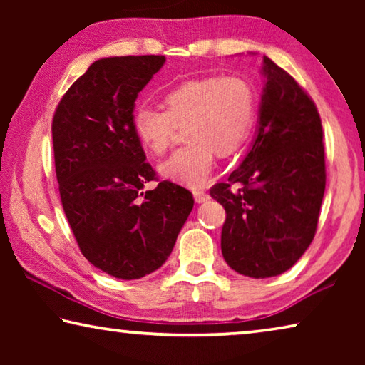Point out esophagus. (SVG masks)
I'll use <instances>...</instances> for the list:
<instances>
[{"label": "esophagus", "mask_w": 365, "mask_h": 365, "mask_svg": "<svg viewBox=\"0 0 365 365\" xmlns=\"http://www.w3.org/2000/svg\"><path fill=\"white\" fill-rule=\"evenodd\" d=\"M193 196H195V201L196 202H205L209 200V195L206 193L205 190H195L193 191Z\"/></svg>", "instance_id": "esophagus-1"}]
</instances>
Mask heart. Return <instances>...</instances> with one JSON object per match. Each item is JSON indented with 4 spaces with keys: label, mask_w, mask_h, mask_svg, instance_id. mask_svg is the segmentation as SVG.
Returning <instances> with one entry per match:
<instances>
[{
    "label": "heart",
    "mask_w": 365,
    "mask_h": 365,
    "mask_svg": "<svg viewBox=\"0 0 365 365\" xmlns=\"http://www.w3.org/2000/svg\"><path fill=\"white\" fill-rule=\"evenodd\" d=\"M164 109L140 104L133 110L135 137L148 153L168 151L175 128L183 127L187 145L160 164V175L187 187H202L214 165V154L237 153L250 138L256 120V96L240 77L188 80L163 98Z\"/></svg>",
    "instance_id": "1"
}]
</instances>
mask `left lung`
Wrapping results in <instances>:
<instances>
[{
  "instance_id": "1",
  "label": "left lung",
  "mask_w": 365,
  "mask_h": 365,
  "mask_svg": "<svg viewBox=\"0 0 365 365\" xmlns=\"http://www.w3.org/2000/svg\"><path fill=\"white\" fill-rule=\"evenodd\" d=\"M259 127L250 153L211 196L224 206L220 248L238 274L292 269L316 235L325 191L322 122L302 86L264 56Z\"/></svg>"
}]
</instances>
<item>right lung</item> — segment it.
I'll return each instance as SVG.
<instances>
[{"label": "right lung", "instance_id": "1", "mask_svg": "<svg viewBox=\"0 0 365 365\" xmlns=\"http://www.w3.org/2000/svg\"><path fill=\"white\" fill-rule=\"evenodd\" d=\"M164 56L98 59L61 98L53 150L61 202L82 255L122 280L158 270L193 209V195L158 180L135 137V100Z\"/></svg>", "mask_w": 365, "mask_h": 365}]
</instances>
